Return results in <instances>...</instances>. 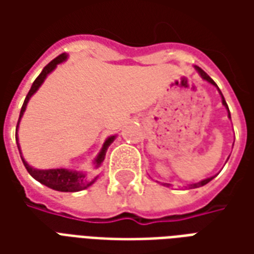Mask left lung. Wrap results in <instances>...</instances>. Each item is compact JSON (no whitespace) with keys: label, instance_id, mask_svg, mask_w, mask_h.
Here are the masks:
<instances>
[{"label":"left lung","instance_id":"8db88e82","mask_svg":"<svg viewBox=\"0 0 254 254\" xmlns=\"http://www.w3.org/2000/svg\"><path fill=\"white\" fill-rule=\"evenodd\" d=\"M194 67H196V70H197V72H198V74L201 76L202 80H205V81H208V83H209V84H212V85H215V87L218 88V85H216V83H215L212 78L208 76L207 73L202 70L201 67H198V66H194ZM218 91H219V94H220V96H222V103H223V106H224V107H226V110H227V116H229V118H230V120H231V116H230V110H229V106H227V103H226V100H224L223 95H222V92H220V89L218 88ZM229 158H230V156H229ZM213 178H215V176L208 177V178H204V180H201V181H200V182H196V184H191L190 188H191V189H193V188L204 187V185H207V184L209 181H212Z\"/></svg>","mask_w":254,"mask_h":254}]
</instances>
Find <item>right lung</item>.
<instances>
[{
	"label": "right lung",
	"mask_w": 254,
	"mask_h": 254,
	"mask_svg": "<svg viewBox=\"0 0 254 254\" xmlns=\"http://www.w3.org/2000/svg\"><path fill=\"white\" fill-rule=\"evenodd\" d=\"M67 60V54L66 53H63L61 56H58L57 58H54L52 63L47 64L46 66L43 67V70L41 72V74L35 78V81L32 83L31 85L30 92L27 94L24 99V103H23V107H21V110H20V117H19V122H17V127H16V143H17V148H19L20 156H21V160H23V163H24L25 169L27 171L30 173V176L32 178H35L36 181L41 182L42 185H45V187L50 188V189H54V190L58 191H80L84 190V189H87L89 188L92 184H94L96 180H98V177L96 176L92 180H88L87 178V174L84 173V171H77V170H69V169H46V170H41V169H35V167H32L27 163V160L23 158V154H21V149H20V144H19V125L20 121H21V118L24 116V111L27 109V105H28V102H30L31 96L35 94L36 91L39 89L43 81L46 80V77L50 74V73L57 67V65L60 64H63L64 61H66ZM117 136H110V137H107L105 140V143L102 145V148H100L99 154L95 156L94 162H92V165H94V169H99L102 163H103V160H105L106 156V151L109 148V145H110L114 140H116Z\"/></svg>",
	"instance_id": "1"
}]
</instances>
